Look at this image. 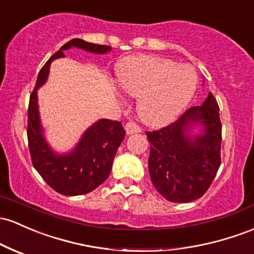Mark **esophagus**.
<instances>
[{"instance_id": "esophagus-1", "label": "esophagus", "mask_w": 254, "mask_h": 254, "mask_svg": "<svg viewBox=\"0 0 254 254\" xmlns=\"http://www.w3.org/2000/svg\"><path fill=\"white\" fill-rule=\"evenodd\" d=\"M125 130H127V133H129V135L141 132V127H138L135 122H127V124H125Z\"/></svg>"}]
</instances>
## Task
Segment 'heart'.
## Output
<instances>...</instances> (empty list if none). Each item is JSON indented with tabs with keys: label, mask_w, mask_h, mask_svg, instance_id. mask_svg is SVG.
<instances>
[{
	"label": "heart",
	"mask_w": 254,
	"mask_h": 254,
	"mask_svg": "<svg viewBox=\"0 0 254 254\" xmlns=\"http://www.w3.org/2000/svg\"><path fill=\"white\" fill-rule=\"evenodd\" d=\"M119 85L138 97L137 113L149 127H159L176 119L193 97L197 78L194 69L157 55H132L117 67Z\"/></svg>",
	"instance_id": "b5f03b06"
}]
</instances>
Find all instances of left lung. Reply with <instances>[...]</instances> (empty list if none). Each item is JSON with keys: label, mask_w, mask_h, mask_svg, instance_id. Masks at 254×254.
I'll return each mask as SVG.
<instances>
[{"label": "left lung", "mask_w": 254, "mask_h": 254, "mask_svg": "<svg viewBox=\"0 0 254 254\" xmlns=\"http://www.w3.org/2000/svg\"><path fill=\"white\" fill-rule=\"evenodd\" d=\"M193 122L201 124L204 132L191 139L186 132ZM146 135L150 143V180L159 193L172 202L201 197L221 166L222 123L213 94L201 106L188 108L176 122Z\"/></svg>", "instance_id": "left-lung-1"}]
</instances>
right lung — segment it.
Here are the masks:
<instances>
[{"label":"right lung","instance_id":"1","mask_svg":"<svg viewBox=\"0 0 254 254\" xmlns=\"http://www.w3.org/2000/svg\"><path fill=\"white\" fill-rule=\"evenodd\" d=\"M71 47L95 54L110 52V46L89 43L79 38L68 41L50 57L38 73L35 89L30 95L27 110V141L32 165L38 174L59 194L74 196L90 193L110 176L114 155L125 136L122 123L100 119L83 135L73 152L58 155L49 148L43 138L37 106V89L44 84L49 73L50 63L64 58V50Z\"/></svg>","mask_w":254,"mask_h":254}]
</instances>
